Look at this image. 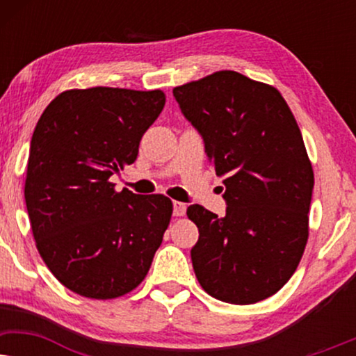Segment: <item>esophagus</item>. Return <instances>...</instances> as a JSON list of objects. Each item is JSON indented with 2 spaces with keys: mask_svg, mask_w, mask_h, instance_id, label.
<instances>
[{
  "mask_svg": "<svg viewBox=\"0 0 356 356\" xmlns=\"http://www.w3.org/2000/svg\"><path fill=\"white\" fill-rule=\"evenodd\" d=\"M184 213H186V204L179 202V201H173V216L183 217Z\"/></svg>",
  "mask_w": 356,
  "mask_h": 356,
  "instance_id": "obj_1",
  "label": "esophagus"
}]
</instances>
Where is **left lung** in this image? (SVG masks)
<instances>
[{
  "label": "left lung",
  "instance_id": "left-lung-1",
  "mask_svg": "<svg viewBox=\"0 0 356 356\" xmlns=\"http://www.w3.org/2000/svg\"><path fill=\"white\" fill-rule=\"evenodd\" d=\"M223 177L227 213L199 204L191 261L213 298L252 305L277 293L303 256L314 173L301 131L275 87L236 71H217L173 89Z\"/></svg>",
  "mask_w": 356,
  "mask_h": 356
}]
</instances>
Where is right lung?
<instances>
[{"instance_id": "right-lung-1", "label": "right lung", "mask_w": 356, "mask_h": 356, "mask_svg": "<svg viewBox=\"0 0 356 356\" xmlns=\"http://www.w3.org/2000/svg\"><path fill=\"white\" fill-rule=\"evenodd\" d=\"M165 105L162 90L92 87L61 92L33 131L26 206L51 274L94 300L133 291L152 264L172 218L163 194L115 191L113 173L138 159Z\"/></svg>"}]
</instances>
